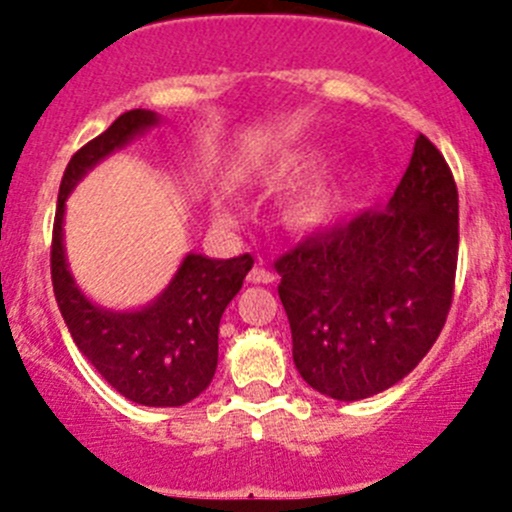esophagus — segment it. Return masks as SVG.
I'll return each mask as SVG.
<instances>
[{"mask_svg":"<svg viewBox=\"0 0 512 512\" xmlns=\"http://www.w3.org/2000/svg\"><path fill=\"white\" fill-rule=\"evenodd\" d=\"M277 280V275L272 270H265L262 265H255L250 270V275H247V282H252V285H272V282Z\"/></svg>","mask_w":512,"mask_h":512,"instance_id":"obj_1","label":"esophagus"}]
</instances>
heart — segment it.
<instances>
[{
	"label": "heart",
	"mask_w": 512,
	"mask_h": 512,
	"mask_svg": "<svg viewBox=\"0 0 512 512\" xmlns=\"http://www.w3.org/2000/svg\"><path fill=\"white\" fill-rule=\"evenodd\" d=\"M314 163H317V158L297 156L289 158L282 165V170H285V175H289V178H302V175H307L314 168ZM337 208L339 190L334 185H314V188H309L307 193L294 200V205L289 208V218H292L294 225L302 227V230H317V227L327 225L334 218Z\"/></svg>",
	"instance_id": "1"
}]
</instances>
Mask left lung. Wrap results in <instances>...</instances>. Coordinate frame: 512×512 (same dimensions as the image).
<instances>
[{
	"mask_svg": "<svg viewBox=\"0 0 512 512\" xmlns=\"http://www.w3.org/2000/svg\"><path fill=\"white\" fill-rule=\"evenodd\" d=\"M458 265V188L423 133L384 210L304 237L275 260L294 366L337 401L381 394L441 334Z\"/></svg>",
	"mask_w": 512,
	"mask_h": 512,
	"instance_id": "obj_1",
	"label": "left lung"
}]
</instances>
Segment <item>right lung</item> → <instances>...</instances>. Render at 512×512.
<instances>
[{
  "label": "right lung",
  "mask_w": 512,
  "mask_h": 512,
  "mask_svg": "<svg viewBox=\"0 0 512 512\" xmlns=\"http://www.w3.org/2000/svg\"><path fill=\"white\" fill-rule=\"evenodd\" d=\"M153 123L156 113L133 108L71 156L51 232V285L76 347L118 394L143 406H183L213 381L220 317L255 265L250 252L230 260L188 255L151 307L116 314L94 307L79 292L66 270L61 240L64 200L81 175Z\"/></svg>",
  "instance_id": "add662e5"
}]
</instances>
